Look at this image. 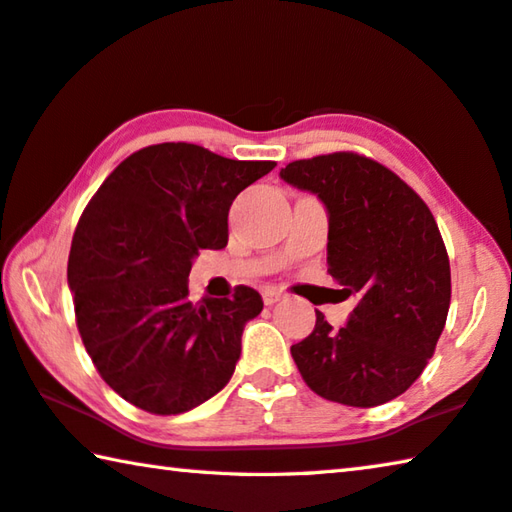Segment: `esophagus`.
Here are the masks:
<instances>
[{"instance_id":"34e87169","label":"esophagus","mask_w":512,"mask_h":512,"mask_svg":"<svg viewBox=\"0 0 512 512\" xmlns=\"http://www.w3.org/2000/svg\"><path fill=\"white\" fill-rule=\"evenodd\" d=\"M283 299V295L279 290H274V288H265L263 290V301H265V306H274V304H279V301Z\"/></svg>"}]
</instances>
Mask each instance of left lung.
I'll return each mask as SVG.
<instances>
[{
	"label": "left lung",
	"instance_id": "8db88e82",
	"mask_svg": "<svg viewBox=\"0 0 512 512\" xmlns=\"http://www.w3.org/2000/svg\"><path fill=\"white\" fill-rule=\"evenodd\" d=\"M279 177L322 201L329 274L358 295L340 331L317 313L313 333L290 347L301 376L345 406L399 397L433 356L451 301L449 256L429 206L388 167L351 152L288 163Z\"/></svg>",
	"mask_w": 512,
	"mask_h": 512
}]
</instances>
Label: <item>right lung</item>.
Here are the masks:
<instances>
[{"label":"right lung","instance_id":"obj_1","mask_svg":"<svg viewBox=\"0 0 512 512\" xmlns=\"http://www.w3.org/2000/svg\"><path fill=\"white\" fill-rule=\"evenodd\" d=\"M274 165L163 142L122 161L90 199L67 286L92 363L129 404L179 415L229 383L263 299L240 286L195 306L188 274L199 249L226 247L233 199Z\"/></svg>","mask_w":512,"mask_h":512}]
</instances>
